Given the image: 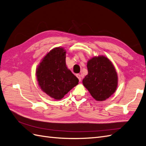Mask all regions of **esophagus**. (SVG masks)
Segmentation results:
<instances>
[{"label": "esophagus", "instance_id": "34e87169", "mask_svg": "<svg viewBox=\"0 0 146 146\" xmlns=\"http://www.w3.org/2000/svg\"><path fill=\"white\" fill-rule=\"evenodd\" d=\"M76 76H77V77L78 78V80H79V82H81V80H82V78H81V76L80 74H77L76 75Z\"/></svg>", "mask_w": 146, "mask_h": 146}]
</instances>
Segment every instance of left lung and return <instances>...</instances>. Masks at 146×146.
I'll return each mask as SVG.
<instances>
[{
    "instance_id": "1",
    "label": "left lung",
    "mask_w": 146,
    "mask_h": 146,
    "mask_svg": "<svg viewBox=\"0 0 146 146\" xmlns=\"http://www.w3.org/2000/svg\"><path fill=\"white\" fill-rule=\"evenodd\" d=\"M88 75L83 85L95 100L104 101L116 91L118 77L115 68L107 57L94 56L88 61Z\"/></svg>"
}]
</instances>
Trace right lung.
<instances>
[{
  "instance_id": "right-lung-1",
  "label": "right lung",
  "mask_w": 146,
  "mask_h": 146,
  "mask_svg": "<svg viewBox=\"0 0 146 146\" xmlns=\"http://www.w3.org/2000/svg\"><path fill=\"white\" fill-rule=\"evenodd\" d=\"M66 50L55 47L41 60L36 70L38 85L43 92L60 100L78 84V79L66 64Z\"/></svg>"
}]
</instances>
